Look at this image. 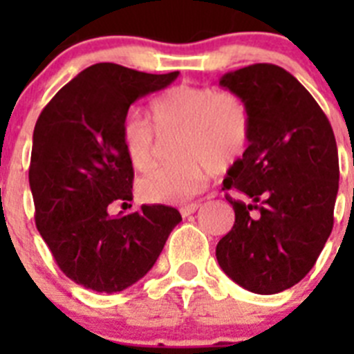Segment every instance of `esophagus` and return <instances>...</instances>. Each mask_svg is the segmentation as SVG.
Wrapping results in <instances>:
<instances>
[{"label": "esophagus", "instance_id": "esophagus-1", "mask_svg": "<svg viewBox=\"0 0 354 354\" xmlns=\"http://www.w3.org/2000/svg\"><path fill=\"white\" fill-rule=\"evenodd\" d=\"M200 207V204H189V205H184V207H180L179 211H180V214H183V218H186V216H189V214H193V212H196V209Z\"/></svg>", "mask_w": 354, "mask_h": 354}]
</instances>
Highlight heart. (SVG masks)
<instances>
[{"mask_svg":"<svg viewBox=\"0 0 354 354\" xmlns=\"http://www.w3.org/2000/svg\"><path fill=\"white\" fill-rule=\"evenodd\" d=\"M156 129L177 133V162L140 179L138 198L145 204H180L205 186L209 168L225 170L243 156L250 142L252 118L239 95L211 86L177 84L152 102ZM120 143L136 171L154 167V127L131 109L120 122Z\"/></svg>","mask_w":354,"mask_h":354,"instance_id":"b5f03b06","label":"heart"}]
</instances>
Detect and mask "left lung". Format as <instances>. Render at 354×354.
<instances>
[{
  "mask_svg": "<svg viewBox=\"0 0 354 354\" xmlns=\"http://www.w3.org/2000/svg\"><path fill=\"white\" fill-rule=\"evenodd\" d=\"M220 84L246 102L252 131L223 179V189L247 198L225 196L236 221L216 259L243 289L282 292L314 268L333 228L335 136L308 90L278 65L227 72Z\"/></svg>",
  "mask_w": 354,
  "mask_h": 354,
  "instance_id": "1",
  "label": "left lung"
}]
</instances>
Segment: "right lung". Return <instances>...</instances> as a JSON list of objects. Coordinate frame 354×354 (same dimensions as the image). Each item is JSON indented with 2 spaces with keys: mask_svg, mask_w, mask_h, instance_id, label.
<instances>
[{
  "mask_svg": "<svg viewBox=\"0 0 354 354\" xmlns=\"http://www.w3.org/2000/svg\"><path fill=\"white\" fill-rule=\"evenodd\" d=\"M177 76L95 64L68 81L37 120L30 162L37 228L60 270L86 289L111 294L138 282L183 221L177 209L159 204L108 214L115 200H133L122 118Z\"/></svg>",
  "mask_w": 354,
  "mask_h": 354,
  "instance_id": "obj_1",
  "label": "right lung"
}]
</instances>
